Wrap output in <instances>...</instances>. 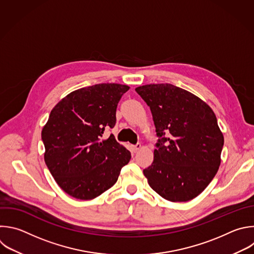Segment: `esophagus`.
I'll use <instances>...</instances> for the list:
<instances>
[{"mask_svg": "<svg viewBox=\"0 0 254 254\" xmlns=\"http://www.w3.org/2000/svg\"><path fill=\"white\" fill-rule=\"evenodd\" d=\"M140 147H141V144H140V143H136V144H134V145H132V146H131V148H132V151H133V152H136Z\"/></svg>", "mask_w": 254, "mask_h": 254, "instance_id": "1", "label": "esophagus"}]
</instances>
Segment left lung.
Here are the masks:
<instances>
[{
    "label": "left lung",
    "instance_id": "left-lung-1",
    "mask_svg": "<svg viewBox=\"0 0 254 254\" xmlns=\"http://www.w3.org/2000/svg\"><path fill=\"white\" fill-rule=\"evenodd\" d=\"M135 92L149 107L156 136L154 157L143 170L150 188L182 202L200 194L220 164L223 135L212 110L171 83L145 84Z\"/></svg>",
    "mask_w": 254,
    "mask_h": 254
}]
</instances>
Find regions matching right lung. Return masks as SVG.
I'll use <instances>...</instances> for the list:
<instances>
[{
  "mask_svg": "<svg viewBox=\"0 0 254 254\" xmlns=\"http://www.w3.org/2000/svg\"><path fill=\"white\" fill-rule=\"evenodd\" d=\"M129 87L99 83L68 94L51 112L42 130L45 161L53 178L68 195L95 198L118 181L130 152L105 129L117 123L116 112Z\"/></svg>",
  "mask_w": 254,
  "mask_h": 254,
  "instance_id": "add662e5",
  "label": "right lung"
}]
</instances>
